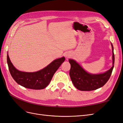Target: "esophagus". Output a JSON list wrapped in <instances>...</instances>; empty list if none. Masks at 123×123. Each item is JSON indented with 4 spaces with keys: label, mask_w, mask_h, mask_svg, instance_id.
<instances>
[{
    "label": "esophagus",
    "mask_w": 123,
    "mask_h": 123,
    "mask_svg": "<svg viewBox=\"0 0 123 123\" xmlns=\"http://www.w3.org/2000/svg\"><path fill=\"white\" fill-rule=\"evenodd\" d=\"M71 56V54L70 53H67L66 55H65V57H66V58L68 59V58H69Z\"/></svg>",
    "instance_id": "1"
}]
</instances>
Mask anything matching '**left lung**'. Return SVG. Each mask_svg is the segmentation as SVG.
I'll return each instance as SVG.
<instances>
[{"mask_svg":"<svg viewBox=\"0 0 123 123\" xmlns=\"http://www.w3.org/2000/svg\"><path fill=\"white\" fill-rule=\"evenodd\" d=\"M113 66L106 72L99 74H91L86 72L78 62L73 59H69L71 64L70 76L74 86L79 90L90 91L95 90L106 84L109 80L114 68L115 56L112 43Z\"/></svg>","mask_w":123,"mask_h":123,"instance_id":"8db88e82","label":"left lung"}]
</instances>
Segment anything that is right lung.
Wrapping results in <instances>:
<instances>
[{"label":"right lung","mask_w":123,"mask_h":123,"mask_svg":"<svg viewBox=\"0 0 123 123\" xmlns=\"http://www.w3.org/2000/svg\"><path fill=\"white\" fill-rule=\"evenodd\" d=\"M65 61V58L53 60L46 67L37 72H26L19 71L13 66L7 53V63L10 74L17 83L25 88L41 90L50 83L54 74Z\"/></svg>","instance_id":"obj_1"}]
</instances>
